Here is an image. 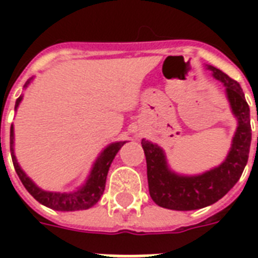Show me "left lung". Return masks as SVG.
Listing matches in <instances>:
<instances>
[{
  "label": "left lung",
  "mask_w": 258,
  "mask_h": 258,
  "mask_svg": "<svg viewBox=\"0 0 258 258\" xmlns=\"http://www.w3.org/2000/svg\"><path fill=\"white\" fill-rule=\"evenodd\" d=\"M213 76L224 83L233 113L238 119L236 135L228 158L221 166L202 175L180 176L170 171L166 165L165 154L157 145L142 141L147 162V180L150 197L157 205L171 210H196L221 200L240 179L248 163L252 127L250 109L245 100L240 84L216 67L209 66ZM258 121V115H257ZM258 147V137H257Z\"/></svg>",
  "instance_id": "obj_1"
}]
</instances>
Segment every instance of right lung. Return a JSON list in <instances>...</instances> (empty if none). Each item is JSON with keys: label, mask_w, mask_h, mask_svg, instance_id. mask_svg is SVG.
Wrapping results in <instances>:
<instances>
[{"label": "right lung", "mask_w": 258, "mask_h": 258, "mask_svg": "<svg viewBox=\"0 0 258 258\" xmlns=\"http://www.w3.org/2000/svg\"><path fill=\"white\" fill-rule=\"evenodd\" d=\"M22 97L20 96L16 101V108L20 104ZM125 142H116L109 145L107 149L100 154L97 158L96 163L93 166L91 175H89L87 183L74 192H49L44 191L38 188L32 180L26 176V174L18 166L16 157L13 153V127H10V153H12V161H13L14 170L17 172L18 178L25 186V188L29 191V194L34 200L38 201L46 208L53 209V210H60V212H75V210H86V209L92 208L97 201L103 196L105 187V179L108 174L109 166L112 163L113 158L117 154V151L121 149V146Z\"/></svg>", "instance_id": "1"}]
</instances>
